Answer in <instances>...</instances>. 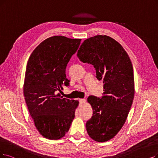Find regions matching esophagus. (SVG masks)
I'll return each instance as SVG.
<instances>
[{"label": "esophagus", "instance_id": "34e87169", "mask_svg": "<svg viewBox=\"0 0 158 158\" xmlns=\"http://www.w3.org/2000/svg\"><path fill=\"white\" fill-rule=\"evenodd\" d=\"M79 102H80V104H82L85 102V99L81 98V99H79Z\"/></svg>", "mask_w": 158, "mask_h": 158}]
</instances>
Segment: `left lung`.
<instances>
[{
    "label": "left lung",
    "mask_w": 158,
    "mask_h": 158,
    "mask_svg": "<svg viewBox=\"0 0 158 158\" xmlns=\"http://www.w3.org/2000/svg\"><path fill=\"white\" fill-rule=\"evenodd\" d=\"M81 61L92 64L102 80L104 96L87 98L93 116L86 123L88 135L105 142L114 137L127 118L134 97L133 66L122 45L111 37L98 35L85 40L78 50Z\"/></svg>",
    "instance_id": "left-lung-1"
}]
</instances>
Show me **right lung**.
<instances>
[{
    "label": "right lung",
    "mask_w": 158,
    "mask_h": 158,
    "mask_svg": "<svg viewBox=\"0 0 158 158\" xmlns=\"http://www.w3.org/2000/svg\"><path fill=\"white\" fill-rule=\"evenodd\" d=\"M81 39L56 35L41 42L27 63L23 93L30 114L40 134L57 140L70 128L78 100L57 93L69 85L65 69L78 50Z\"/></svg>",
    "instance_id": "add662e5"
}]
</instances>
